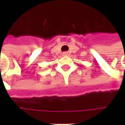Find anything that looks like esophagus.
<instances>
[{"mask_svg": "<svg viewBox=\"0 0 125 125\" xmlns=\"http://www.w3.org/2000/svg\"><path fill=\"white\" fill-rule=\"evenodd\" d=\"M68 54H67V52H65V53H62V55H64V56H66V55H67Z\"/></svg>", "mask_w": 125, "mask_h": 125, "instance_id": "esophagus-1", "label": "esophagus"}]
</instances>
